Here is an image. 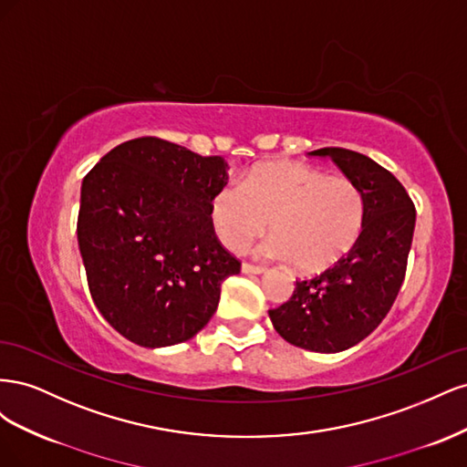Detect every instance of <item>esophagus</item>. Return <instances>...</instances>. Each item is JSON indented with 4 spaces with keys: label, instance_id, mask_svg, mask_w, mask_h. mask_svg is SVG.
Segmentation results:
<instances>
[{
    "label": "esophagus",
    "instance_id": "34e87169",
    "mask_svg": "<svg viewBox=\"0 0 467 467\" xmlns=\"http://www.w3.org/2000/svg\"><path fill=\"white\" fill-rule=\"evenodd\" d=\"M242 273H245V275H263V273H265V266L244 263V265H242Z\"/></svg>",
    "mask_w": 467,
    "mask_h": 467
}]
</instances>
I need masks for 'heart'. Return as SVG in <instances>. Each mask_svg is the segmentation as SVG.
<instances>
[{"label":"heart","mask_w":467,"mask_h":467,"mask_svg":"<svg viewBox=\"0 0 467 467\" xmlns=\"http://www.w3.org/2000/svg\"><path fill=\"white\" fill-rule=\"evenodd\" d=\"M271 220L263 255L292 261L296 271L321 273L347 257L364 228V199L348 179H329L302 163H263L242 185L228 182L210 202L220 244L242 251Z\"/></svg>","instance_id":"1"}]
</instances>
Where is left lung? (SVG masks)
Instances as JSON below:
<instances>
[{
	"mask_svg": "<svg viewBox=\"0 0 467 467\" xmlns=\"http://www.w3.org/2000/svg\"><path fill=\"white\" fill-rule=\"evenodd\" d=\"M364 199L357 245L327 271L296 282L286 304L268 312L276 333L294 347L341 352L358 345L391 309L405 278L417 212L401 182L358 151L321 148Z\"/></svg>",
	"mask_w": 467,
	"mask_h": 467,
	"instance_id": "1",
	"label": "left lung"
}]
</instances>
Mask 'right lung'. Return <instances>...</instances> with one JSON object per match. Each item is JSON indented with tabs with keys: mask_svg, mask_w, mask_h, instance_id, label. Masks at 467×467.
Here are the masks:
<instances>
[{
	"mask_svg": "<svg viewBox=\"0 0 467 467\" xmlns=\"http://www.w3.org/2000/svg\"><path fill=\"white\" fill-rule=\"evenodd\" d=\"M228 163L160 138L129 140L81 182L78 244L91 298L129 341H189L214 316L239 261L210 222Z\"/></svg>",
	"mask_w": 467,
	"mask_h": 467,
	"instance_id": "right-lung-1",
	"label": "right lung"
}]
</instances>
